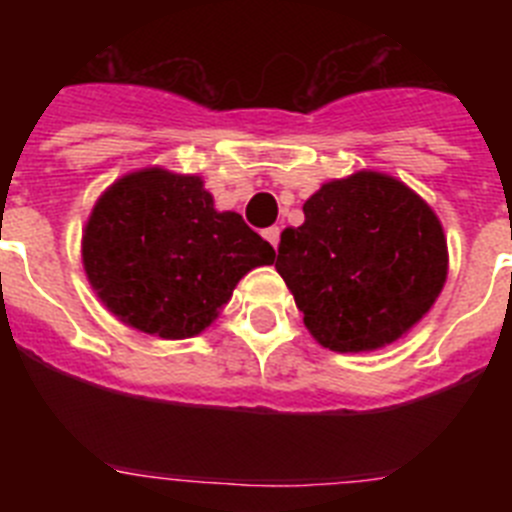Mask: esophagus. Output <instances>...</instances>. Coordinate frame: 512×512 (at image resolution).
<instances>
[{"mask_svg":"<svg viewBox=\"0 0 512 512\" xmlns=\"http://www.w3.org/2000/svg\"><path fill=\"white\" fill-rule=\"evenodd\" d=\"M264 238L271 243V246L277 248L279 246V228H277V225H271V228H266L264 230Z\"/></svg>","mask_w":512,"mask_h":512,"instance_id":"34e87169","label":"esophagus"}]
</instances>
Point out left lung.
I'll use <instances>...</instances> for the list:
<instances>
[{"instance_id": "1", "label": "left lung", "mask_w": 512, "mask_h": 512, "mask_svg": "<svg viewBox=\"0 0 512 512\" xmlns=\"http://www.w3.org/2000/svg\"><path fill=\"white\" fill-rule=\"evenodd\" d=\"M282 233L277 271L307 330L341 354L402 338L431 310L449 274L436 212L395 176L356 171L302 205Z\"/></svg>"}]
</instances>
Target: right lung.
<instances>
[{"label":"right lung","instance_id":"1","mask_svg":"<svg viewBox=\"0 0 512 512\" xmlns=\"http://www.w3.org/2000/svg\"><path fill=\"white\" fill-rule=\"evenodd\" d=\"M238 212H217L200 176L140 169L102 194L81 238L89 284L107 310L148 336L192 338L235 284L274 264Z\"/></svg>","mask_w":512,"mask_h":512}]
</instances>
